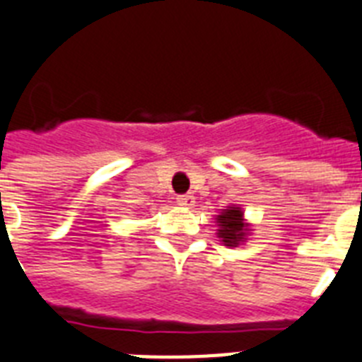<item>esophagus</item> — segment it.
<instances>
[{"instance_id":"1","label":"esophagus","mask_w":362,"mask_h":362,"mask_svg":"<svg viewBox=\"0 0 362 362\" xmlns=\"http://www.w3.org/2000/svg\"><path fill=\"white\" fill-rule=\"evenodd\" d=\"M177 203L181 207H192L194 196H190V194H181V196H177Z\"/></svg>"}]
</instances>
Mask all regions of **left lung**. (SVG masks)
Here are the masks:
<instances>
[{
  "mask_svg": "<svg viewBox=\"0 0 362 362\" xmlns=\"http://www.w3.org/2000/svg\"><path fill=\"white\" fill-rule=\"evenodd\" d=\"M218 237L222 238L226 246H237L244 240L247 231V226L244 223L242 218V211L238 207H229L226 209L222 214H218Z\"/></svg>",
  "mask_w": 362,
  "mask_h": 362,
  "instance_id": "1",
  "label": "left lung"
}]
</instances>
